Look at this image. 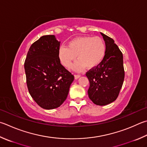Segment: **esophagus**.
Masks as SVG:
<instances>
[{
	"instance_id": "obj_1",
	"label": "esophagus",
	"mask_w": 147,
	"mask_h": 147,
	"mask_svg": "<svg viewBox=\"0 0 147 147\" xmlns=\"http://www.w3.org/2000/svg\"><path fill=\"white\" fill-rule=\"evenodd\" d=\"M80 76H81L80 74H75V75H74V78H75V79H78Z\"/></svg>"
}]
</instances>
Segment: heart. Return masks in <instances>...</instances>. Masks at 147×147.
Masks as SVG:
<instances>
[{"instance_id":"b5f03b06","label":"heart","mask_w":147,"mask_h":147,"mask_svg":"<svg viewBox=\"0 0 147 147\" xmlns=\"http://www.w3.org/2000/svg\"><path fill=\"white\" fill-rule=\"evenodd\" d=\"M106 53V45L99 36L76 37L69 42L67 46H61L58 58L61 63L70 68L76 60L74 69L82 71L85 67L94 68L101 63Z\"/></svg>"}]
</instances>
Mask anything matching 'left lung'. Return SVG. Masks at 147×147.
<instances>
[{"instance_id":"left-lung-1","label":"left lung","mask_w":147,"mask_h":147,"mask_svg":"<svg viewBox=\"0 0 147 147\" xmlns=\"http://www.w3.org/2000/svg\"><path fill=\"white\" fill-rule=\"evenodd\" d=\"M106 53L99 65L87 72L90 86L88 95L97 105H106L118 98L125 78L123 54L113 38L100 33Z\"/></svg>"}]
</instances>
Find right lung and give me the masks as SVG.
I'll use <instances>...</instances> for the list:
<instances>
[{
	"instance_id": "1",
	"label": "right lung",
	"mask_w": 147,
	"mask_h": 147,
	"mask_svg": "<svg viewBox=\"0 0 147 147\" xmlns=\"http://www.w3.org/2000/svg\"><path fill=\"white\" fill-rule=\"evenodd\" d=\"M60 44L55 35L41 36L31 46L24 63L29 94L47 110L64 102L74 80V76L60 63Z\"/></svg>"
}]
</instances>
